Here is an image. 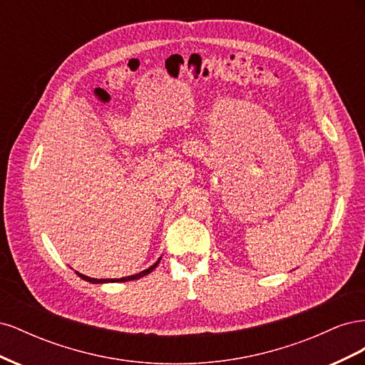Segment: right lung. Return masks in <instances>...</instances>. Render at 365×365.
Listing matches in <instances>:
<instances>
[{
    "label": "right lung",
    "instance_id": "right-lung-1",
    "mask_svg": "<svg viewBox=\"0 0 365 365\" xmlns=\"http://www.w3.org/2000/svg\"><path fill=\"white\" fill-rule=\"evenodd\" d=\"M160 260H161V257L152 264V267H149L148 269H145V271H140L138 274H134V275H128V277H121V279H93V277H88V275H83V274H81V272H77L76 271V274L79 275L81 279H83L85 282H90V283H94V284H97V283H115V282H130V280H137V279H141V277H145V275H148V274H150L153 269H155L157 267H158V263H160Z\"/></svg>",
    "mask_w": 365,
    "mask_h": 365
}]
</instances>
